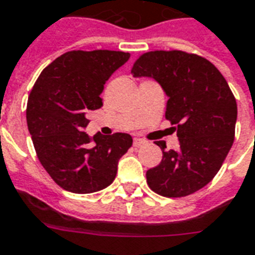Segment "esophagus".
Listing matches in <instances>:
<instances>
[{"label": "esophagus", "instance_id": "obj_1", "mask_svg": "<svg viewBox=\"0 0 255 255\" xmlns=\"http://www.w3.org/2000/svg\"><path fill=\"white\" fill-rule=\"evenodd\" d=\"M146 140H143V139H140V137H135L133 139V146L135 147H142L146 144Z\"/></svg>", "mask_w": 255, "mask_h": 255}]
</instances>
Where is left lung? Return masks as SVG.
Wrapping results in <instances>:
<instances>
[{
    "label": "left lung",
    "mask_w": 255,
    "mask_h": 255,
    "mask_svg": "<svg viewBox=\"0 0 255 255\" xmlns=\"http://www.w3.org/2000/svg\"><path fill=\"white\" fill-rule=\"evenodd\" d=\"M133 77H148L169 97L165 116L175 126L178 150H162L161 163L147 170V184L165 197L204 188L223 165L235 136L237 101L222 73L203 56L184 51H150L133 63Z\"/></svg>",
    "instance_id": "8db88e82"
}]
</instances>
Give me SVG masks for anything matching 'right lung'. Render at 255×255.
Wrapping results in <instances>:
<instances>
[{
	"label": "right lung",
	"instance_id": "1",
	"mask_svg": "<svg viewBox=\"0 0 255 255\" xmlns=\"http://www.w3.org/2000/svg\"><path fill=\"white\" fill-rule=\"evenodd\" d=\"M129 59L128 52L69 51L41 71L27 104V124L37 158L51 178L73 193L107 188L119 159L132 146L128 133L90 137L86 113L101 108L104 85Z\"/></svg>",
	"mask_w": 255,
	"mask_h": 255
}]
</instances>
